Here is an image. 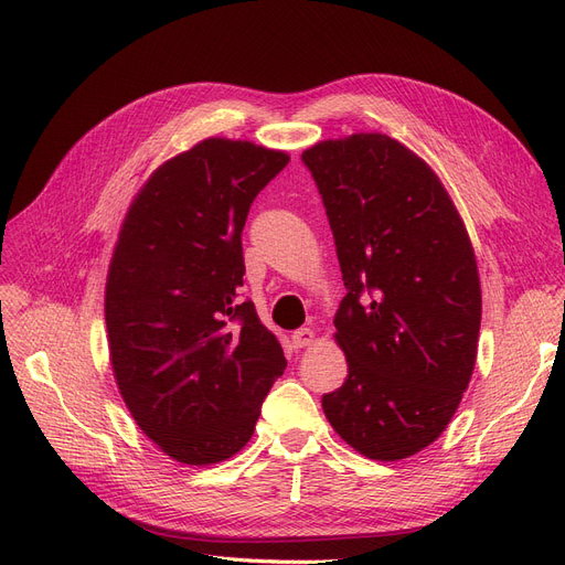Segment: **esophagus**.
<instances>
[{
	"label": "esophagus",
	"mask_w": 565,
	"mask_h": 565,
	"mask_svg": "<svg viewBox=\"0 0 565 565\" xmlns=\"http://www.w3.org/2000/svg\"><path fill=\"white\" fill-rule=\"evenodd\" d=\"M292 345L295 348H307V345H311L313 341H316V332L313 330H309V328H302V330H298V332H292Z\"/></svg>",
	"instance_id": "1"
}]
</instances>
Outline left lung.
Returning <instances> with one entry per match:
<instances>
[{
  "instance_id": "left-lung-1",
  "label": "left lung",
  "mask_w": 565,
  "mask_h": 565,
  "mask_svg": "<svg viewBox=\"0 0 565 565\" xmlns=\"http://www.w3.org/2000/svg\"><path fill=\"white\" fill-rule=\"evenodd\" d=\"M302 160L348 288L334 316L348 377L324 417L371 460L409 458L451 424L477 364V254L439 175L398 139L354 132Z\"/></svg>"
}]
</instances>
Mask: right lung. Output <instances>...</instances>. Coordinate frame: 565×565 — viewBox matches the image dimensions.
I'll use <instances>...</instances> for the list:
<instances>
[{
	"mask_svg": "<svg viewBox=\"0 0 565 565\" xmlns=\"http://www.w3.org/2000/svg\"><path fill=\"white\" fill-rule=\"evenodd\" d=\"M290 156L207 137L135 194L105 284L109 364L135 424L175 462H224L252 439L284 373L279 339L243 286V228Z\"/></svg>",
	"mask_w": 565,
	"mask_h": 565,
	"instance_id": "add662e5",
	"label": "right lung"
}]
</instances>
